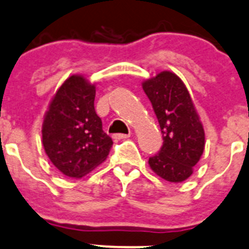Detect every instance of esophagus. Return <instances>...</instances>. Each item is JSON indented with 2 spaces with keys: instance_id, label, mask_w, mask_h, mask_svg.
Listing matches in <instances>:
<instances>
[{
  "instance_id": "1",
  "label": "esophagus",
  "mask_w": 249,
  "mask_h": 249,
  "mask_svg": "<svg viewBox=\"0 0 249 249\" xmlns=\"http://www.w3.org/2000/svg\"><path fill=\"white\" fill-rule=\"evenodd\" d=\"M115 139H129L130 138V134H115L114 135Z\"/></svg>"
}]
</instances>
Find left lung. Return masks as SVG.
Instances as JSON below:
<instances>
[{"mask_svg":"<svg viewBox=\"0 0 249 249\" xmlns=\"http://www.w3.org/2000/svg\"><path fill=\"white\" fill-rule=\"evenodd\" d=\"M161 127L163 145L150 157L157 176L179 183L189 178L205 146V132L187 87L176 73L160 72L142 83Z\"/></svg>","mask_w":249,"mask_h":249,"instance_id":"8db88e82","label":"left lung"}]
</instances>
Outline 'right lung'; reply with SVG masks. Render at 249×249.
<instances>
[{
    "label": "right lung",
    "mask_w": 249,
    "mask_h": 249,
    "mask_svg": "<svg viewBox=\"0 0 249 249\" xmlns=\"http://www.w3.org/2000/svg\"><path fill=\"white\" fill-rule=\"evenodd\" d=\"M96 86L83 76L67 78L49 104L43 122L45 153L62 174L81 178L106 161L113 141L94 110Z\"/></svg>",
    "instance_id": "1"
}]
</instances>
